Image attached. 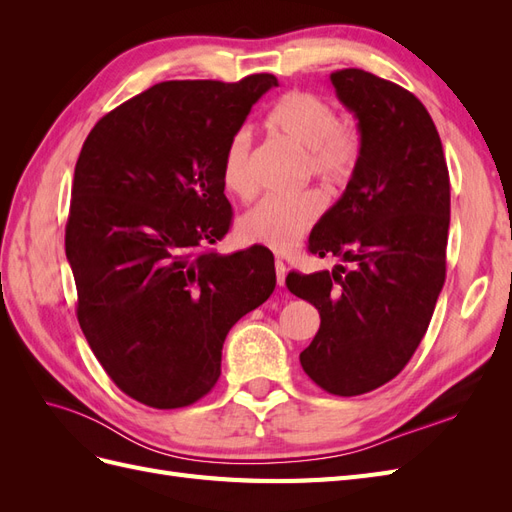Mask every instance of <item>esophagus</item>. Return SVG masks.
Returning a JSON list of instances; mask_svg holds the SVG:
<instances>
[{
	"label": "esophagus",
	"mask_w": 512,
	"mask_h": 512,
	"mask_svg": "<svg viewBox=\"0 0 512 512\" xmlns=\"http://www.w3.org/2000/svg\"><path fill=\"white\" fill-rule=\"evenodd\" d=\"M286 265L282 260H275V277H277V286H284L286 284Z\"/></svg>",
	"instance_id": "esophagus-1"
}]
</instances>
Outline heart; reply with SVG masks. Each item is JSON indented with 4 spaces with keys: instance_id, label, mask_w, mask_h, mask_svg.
<instances>
[{
    "instance_id": "heart-1",
    "label": "heart",
    "mask_w": 512,
    "mask_h": 512,
    "mask_svg": "<svg viewBox=\"0 0 512 512\" xmlns=\"http://www.w3.org/2000/svg\"><path fill=\"white\" fill-rule=\"evenodd\" d=\"M273 134L297 147L305 162V173L324 188L344 185L361 158V132L350 121H339L329 100L312 91H290L273 106L267 117ZM252 134L239 130L230 138L222 158L224 188L239 198L254 194L250 170ZM322 209L316 194L294 198H262L239 220V237L245 243L262 245L286 254L318 220Z\"/></svg>"
}]
</instances>
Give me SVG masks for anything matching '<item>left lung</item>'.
I'll return each instance as SVG.
<instances>
[{"instance_id": "obj_1", "label": "left lung", "mask_w": 512, "mask_h": 512, "mask_svg": "<svg viewBox=\"0 0 512 512\" xmlns=\"http://www.w3.org/2000/svg\"><path fill=\"white\" fill-rule=\"evenodd\" d=\"M329 81L359 121L363 145L307 250L350 269L288 273L286 286L320 314L299 356L305 374L331 395L352 397L393 380L429 327L446 277L451 181L421 100L359 68L337 70Z\"/></svg>"}]
</instances>
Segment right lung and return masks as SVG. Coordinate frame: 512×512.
Here are the masks:
<instances>
[{
  "label": "right lung",
  "instance_id": "right-lung-1",
  "mask_svg": "<svg viewBox=\"0 0 512 512\" xmlns=\"http://www.w3.org/2000/svg\"><path fill=\"white\" fill-rule=\"evenodd\" d=\"M273 74L166 81L104 115L76 160L66 258L89 348L119 389L170 410L205 397L239 318L275 288L273 254L198 252L230 226L222 158Z\"/></svg>",
  "mask_w": 512,
  "mask_h": 512
}]
</instances>
